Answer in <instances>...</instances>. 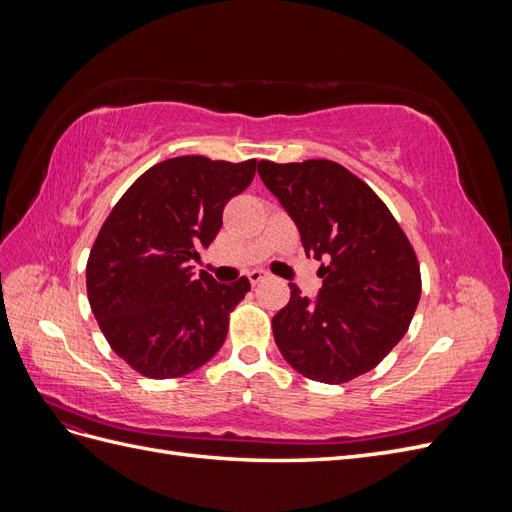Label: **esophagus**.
I'll use <instances>...</instances> for the list:
<instances>
[{
  "label": "esophagus",
  "mask_w": 512,
  "mask_h": 512,
  "mask_svg": "<svg viewBox=\"0 0 512 512\" xmlns=\"http://www.w3.org/2000/svg\"><path fill=\"white\" fill-rule=\"evenodd\" d=\"M247 277H250V282L256 286V284H260L262 280H267L269 273H267V271H262V269H254V271L247 273Z\"/></svg>",
  "instance_id": "1"
}]
</instances>
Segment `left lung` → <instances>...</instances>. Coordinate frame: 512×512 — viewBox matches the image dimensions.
Listing matches in <instances>:
<instances>
[{"label":"left lung","mask_w":512,"mask_h":512,"mask_svg":"<svg viewBox=\"0 0 512 512\" xmlns=\"http://www.w3.org/2000/svg\"><path fill=\"white\" fill-rule=\"evenodd\" d=\"M258 175L299 228L307 256L324 260L314 301L290 286L273 316L284 359L309 380L350 382L406 335L421 299V269L393 213L365 181L331 160L258 162Z\"/></svg>","instance_id":"left-lung-1"}]
</instances>
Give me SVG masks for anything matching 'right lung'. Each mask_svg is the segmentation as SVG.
<instances>
[{
    "label": "right lung",
    "mask_w": 512,
    "mask_h": 512,
    "mask_svg": "<svg viewBox=\"0 0 512 512\" xmlns=\"http://www.w3.org/2000/svg\"><path fill=\"white\" fill-rule=\"evenodd\" d=\"M256 175L205 156L170 158L138 177L108 213L87 260V297L111 348L153 380L205 365L250 280L218 284L190 262L222 228V213Z\"/></svg>",
    "instance_id": "1"
}]
</instances>
